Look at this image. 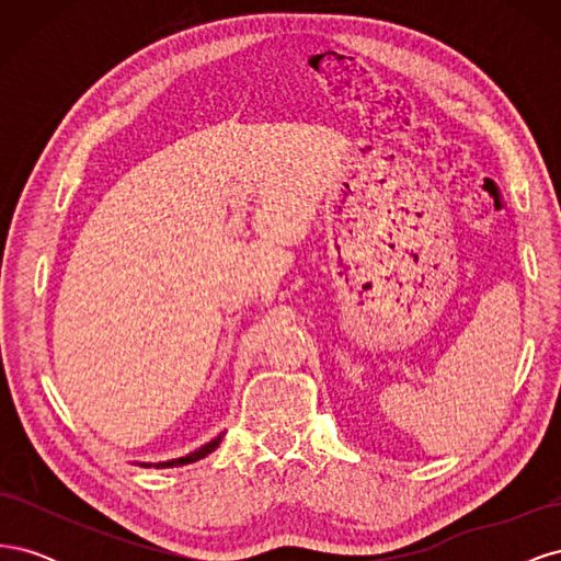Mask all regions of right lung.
<instances>
[{
  "mask_svg": "<svg viewBox=\"0 0 561 561\" xmlns=\"http://www.w3.org/2000/svg\"><path fill=\"white\" fill-rule=\"evenodd\" d=\"M219 443H222V435H217L215 439H210L208 445H203L201 449H196V451H192V454H186V456H182V458H173V461H163V463H140V466H142V468H149V466H154V468H173V466L194 463V461H198V458H206L210 451H215V449L219 447Z\"/></svg>",
  "mask_w": 561,
  "mask_h": 561,
  "instance_id": "add662e5",
  "label": "right lung"
}]
</instances>
